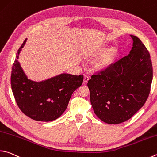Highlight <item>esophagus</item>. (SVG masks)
Wrapping results in <instances>:
<instances>
[{
  "mask_svg": "<svg viewBox=\"0 0 157 157\" xmlns=\"http://www.w3.org/2000/svg\"><path fill=\"white\" fill-rule=\"evenodd\" d=\"M88 79H89V77H88V75H84V82H83V83H84V84H86L88 83Z\"/></svg>",
  "mask_w": 157,
  "mask_h": 157,
  "instance_id": "esophagus-1",
  "label": "esophagus"
}]
</instances>
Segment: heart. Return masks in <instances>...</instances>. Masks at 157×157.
<instances>
[{
  "label": "heart",
  "mask_w": 157,
  "mask_h": 157,
  "mask_svg": "<svg viewBox=\"0 0 157 157\" xmlns=\"http://www.w3.org/2000/svg\"><path fill=\"white\" fill-rule=\"evenodd\" d=\"M113 56V51H110V52L107 53L106 55L101 57V58L98 61L95 65L96 67L99 69H104V68L106 67L108 64H110L111 61H112Z\"/></svg>",
  "instance_id": "obj_1"
}]
</instances>
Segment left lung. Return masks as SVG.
Instances as JSON below:
<instances>
[{
	"instance_id": "left-lung-1",
	"label": "left lung",
	"mask_w": 157,
	"mask_h": 157,
	"mask_svg": "<svg viewBox=\"0 0 157 157\" xmlns=\"http://www.w3.org/2000/svg\"><path fill=\"white\" fill-rule=\"evenodd\" d=\"M130 53L88 82L94 113L105 123L117 124L130 119L150 94L153 71L150 53L140 39L130 35Z\"/></svg>"
}]
</instances>
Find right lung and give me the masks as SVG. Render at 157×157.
Listing matches in <instances>:
<instances>
[{"label":"right lung","mask_w":157,"mask_h":157,"mask_svg":"<svg viewBox=\"0 0 157 157\" xmlns=\"http://www.w3.org/2000/svg\"><path fill=\"white\" fill-rule=\"evenodd\" d=\"M26 41L27 38L18 50L11 71L14 98L22 112L33 120H55L67 109L73 93L82 84L84 76L62 73L40 82L28 79L18 60Z\"/></svg>","instance_id":"add662e5"}]
</instances>
